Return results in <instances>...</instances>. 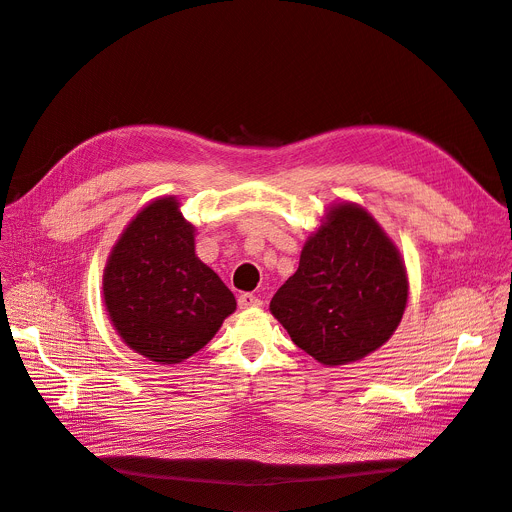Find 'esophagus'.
Here are the masks:
<instances>
[{
	"mask_svg": "<svg viewBox=\"0 0 512 512\" xmlns=\"http://www.w3.org/2000/svg\"><path fill=\"white\" fill-rule=\"evenodd\" d=\"M261 305H263V301L259 297H255L253 292H245V294H240V297H238V307L240 309H251V307H261Z\"/></svg>",
	"mask_w": 512,
	"mask_h": 512,
	"instance_id": "obj_1",
	"label": "esophagus"
}]
</instances>
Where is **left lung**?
Here are the masks:
<instances>
[{"label":"left lung","mask_w":512,"mask_h":512,"mask_svg":"<svg viewBox=\"0 0 512 512\" xmlns=\"http://www.w3.org/2000/svg\"><path fill=\"white\" fill-rule=\"evenodd\" d=\"M409 299L405 263L382 226L357 203L330 207L301 251L299 270L274 294L272 315L321 365L378 351Z\"/></svg>","instance_id":"1"}]
</instances>
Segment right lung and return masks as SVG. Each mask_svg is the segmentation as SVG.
I'll list each match as a JSON object with an SVG mask.
<instances>
[{
  "label": "right lung",
  "mask_w": 512,
  "mask_h": 512,
  "mask_svg": "<svg viewBox=\"0 0 512 512\" xmlns=\"http://www.w3.org/2000/svg\"><path fill=\"white\" fill-rule=\"evenodd\" d=\"M176 197L143 207L103 270V301L120 338L161 365L182 363L236 309L234 294L195 255V226Z\"/></svg>",
  "instance_id": "add662e5"
}]
</instances>
